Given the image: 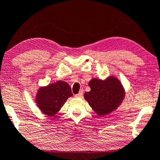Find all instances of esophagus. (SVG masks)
<instances>
[{
    "label": "esophagus",
    "mask_w": 160,
    "mask_h": 160,
    "mask_svg": "<svg viewBox=\"0 0 160 160\" xmlns=\"http://www.w3.org/2000/svg\"><path fill=\"white\" fill-rule=\"evenodd\" d=\"M82 95H83V91L81 90V91H80L79 93H78V94H76L75 96L76 97H79V98H81L82 97Z\"/></svg>",
    "instance_id": "1"
}]
</instances>
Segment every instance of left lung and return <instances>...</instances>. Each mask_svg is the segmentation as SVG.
<instances>
[{"label": "left lung", "mask_w": 160, "mask_h": 160, "mask_svg": "<svg viewBox=\"0 0 160 160\" xmlns=\"http://www.w3.org/2000/svg\"><path fill=\"white\" fill-rule=\"evenodd\" d=\"M88 85L91 91L85 93L84 98L99 116L107 115L118 109L125 98L124 88L114 76L103 80L93 78Z\"/></svg>", "instance_id": "1"}]
</instances>
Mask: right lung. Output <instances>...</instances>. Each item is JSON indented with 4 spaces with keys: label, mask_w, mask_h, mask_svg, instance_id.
<instances>
[{
    "label": "right lung",
    "mask_w": 160,
    "mask_h": 160,
    "mask_svg": "<svg viewBox=\"0 0 160 160\" xmlns=\"http://www.w3.org/2000/svg\"><path fill=\"white\" fill-rule=\"evenodd\" d=\"M72 96L68 83L58 80L47 86L40 87L36 94L35 102L42 113L53 117L59 112L67 98Z\"/></svg>",
    "instance_id": "obj_1"
}]
</instances>
